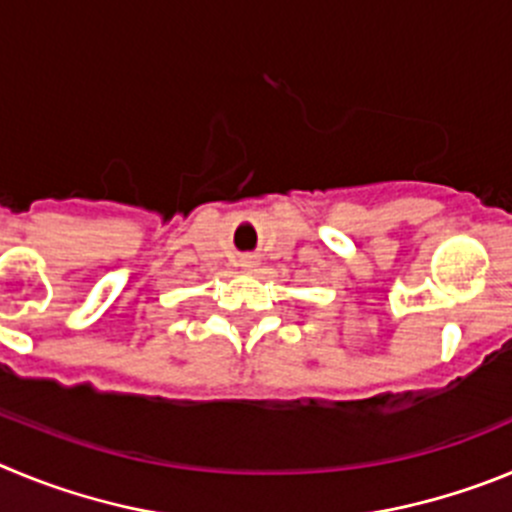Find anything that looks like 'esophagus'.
Returning <instances> with one entry per match:
<instances>
[{
	"label": "esophagus",
	"instance_id": "esophagus-1",
	"mask_svg": "<svg viewBox=\"0 0 512 512\" xmlns=\"http://www.w3.org/2000/svg\"><path fill=\"white\" fill-rule=\"evenodd\" d=\"M257 260L255 257H242V270H255Z\"/></svg>",
	"mask_w": 512,
	"mask_h": 512
}]
</instances>
